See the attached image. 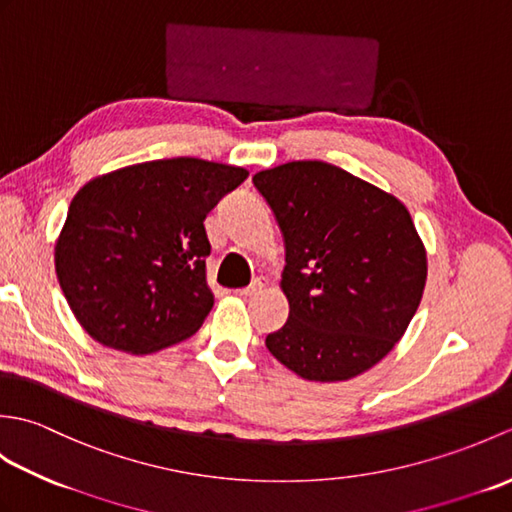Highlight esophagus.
Wrapping results in <instances>:
<instances>
[{
  "instance_id": "obj_1",
  "label": "esophagus",
  "mask_w": 512,
  "mask_h": 512,
  "mask_svg": "<svg viewBox=\"0 0 512 512\" xmlns=\"http://www.w3.org/2000/svg\"><path fill=\"white\" fill-rule=\"evenodd\" d=\"M266 286H268V279H266V277H255L253 281H250V286H246V288H242V290H237V295L253 297V295H259V292H262Z\"/></svg>"
}]
</instances>
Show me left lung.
<instances>
[{
    "instance_id": "1",
    "label": "left lung",
    "mask_w": 512,
    "mask_h": 512,
    "mask_svg": "<svg viewBox=\"0 0 512 512\" xmlns=\"http://www.w3.org/2000/svg\"><path fill=\"white\" fill-rule=\"evenodd\" d=\"M253 184L286 244L290 314L266 336L268 352L319 383L367 372L402 339L427 281V250L407 206L321 160L259 171Z\"/></svg>"
}]
</instances>
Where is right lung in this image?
Instances as JSON below:
<instances>
[{
    "mask_svg": "<svg viewBox=\"0 0 512 512\" xmlns=\"http://www.w3.org/2000/svg\"><path fill=\"white\" fill-rule=\"evenodd\" d=\"M246 178L242 167L169 158L83 184L54 246L59 286L81 328L127 354L198 332L213 308L204 220Z\"/></svg>",
    "mask_w": 512,
    "mask_h": 512,
    "instance_id": "1",
    "label": "right lung"
}]
</instances>
